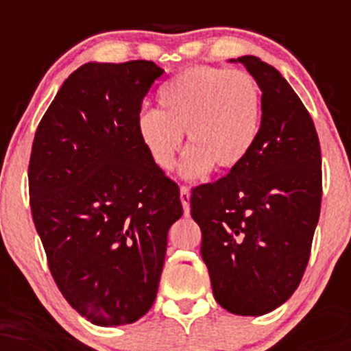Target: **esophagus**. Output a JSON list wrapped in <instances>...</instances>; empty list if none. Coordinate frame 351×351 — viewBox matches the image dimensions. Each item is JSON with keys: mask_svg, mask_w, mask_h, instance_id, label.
<instances>
[{"mask_svg": "<svg viewBox=\"0 0 351 351\" xmlns=\"http://www.w3.org/2000/svg\"><path fill=\"white\" fill-rule=\"evenodd\" d=\"M180 200H182L183 212H185V215H189L190 214V189L189 186H182V189H180Z\"/></svg>", "mask_w": 351, "mask_h": 351, "instance_id": "obj_1", "label": "esophagus"}]
</instances>
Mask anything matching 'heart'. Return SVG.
<instances>
[{"instance_id":"1","label":"heart","mask_w":351,"mask_h":351,"mask_svg":"<svg viewBox=\"0 0 351 351\" xmlns=\"http://www.w3.org/2000/svg\"><path fill=\"white\" fill-rule=\"evenodd\" d=\"M159 110L137 117V134L159 168L171 169L186 136L183 173L200 176L212 166L224 171L239 166L260 134L261 91L241 69L195 66L158 90Z\"/></svg>"}]
</instances>
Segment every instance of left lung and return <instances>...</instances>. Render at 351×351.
Segmentation results:
<instances>
[{
    "instance_id": "1",
    "label": "left lung",
    "mask_w": 351,
    "mask_h": 351,
    "mask_svg": "<svg viewBox=\"0 0 351 351\" xmlns=\"http://www.w3.org/2000/svg\"><path fill=\"white\" fill-rule=\"evenodd\" d=\"M231 62L260 86V134L229 175L192 190L190 207L215 300L238 316H263L289 300L309 261L321 147L309 112L274 66L254 56Z\"/></svg>"
}]
</instances>
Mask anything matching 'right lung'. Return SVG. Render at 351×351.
<instances>
[{
  "label": "right lung",
  "mask_w": 351,
  "mask_h": 351,
  "mask_svg": "<svg viewBox=\"0 0 351 351\" xmlns=\"http://www.w3.org/2000/svg\"><path fill=\"white\" fill-rule=\"evenodd\" d=\"M165 69L153 61L88 62L64 81L35 132L30 208L49 270L97 326L153 306L180 190L153 161L137 117Z\"/></svg>",
  "instance_id": "1"
}]
</instances>
